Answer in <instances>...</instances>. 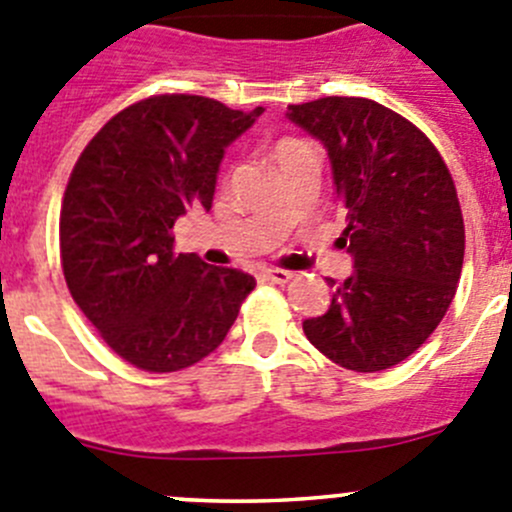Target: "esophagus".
<instances>
[{"instance_id":"34e87169","label":"esophagus","mask_w":512,"mask_h":512,"mask_svg":"<svg viewBox=\"0 0 512 512\" xmlns=\"http://www.w3.org/2000/svg\"><path fill=\"white\" fill-rule=\"evenodd\" d=\"M261 279L271 281V284H289V281L294 279V274H291V271H284V269H266V271H261Z\"/></svg>"}]
</instances>
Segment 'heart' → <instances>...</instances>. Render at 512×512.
<instances>
[{
  "label": "heart",
  "mask_w": 512,
  "mask_h": 512,
  "mask_svg": "<svg viewBox=\"0 0 512 512\" xmlns=\"http://www.w3.org/2000/svg\"><path fill=\"white\" fill-rule=\"evenodd\" d=\"M291 145H296V140H281L279 145H276V150H274V155H281L284 153V150H289Z\"/></svg>",
  "instance_id": "b5f03b06"
}]
</instances>
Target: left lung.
Here are the masks:
<instances>
[{"instance_id": "left-lung-1", "label": "left lung", "mask_w": 512, "mask_h": 512, "mask_svg": "<svg viewBox=\"0 0 512 512\" xmlns=\"http://www.w3.org/2000/svg\"><path fill=\"white\" fill-rule=\"evenodd\" d=\"M286 118L329 155L354 261L342 284L326 279L332 304L304 334L339 367L382 372L425 344L455 296L465 226L452 175L425 133L367 97L289 105Z\"/></svg>"}]
</instances>
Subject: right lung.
<instances>
[{
  "label": "right lung",
  "mask_w": 512,
  "mask_h": 512,
  "mask_svg": "<svg viewBox=\"0 0 512 512\" xmlns=\"http://www.w3.org/2000/svg\"><path fill=\"white\" fill-rule=\"evenodd\" d=\"M261 113L155 95L115 115L75 163L60 213L67 289L133 367L201 362L256 286L251 274L175 253L173 226L188 208H211L223 153Z\"/></svg>",
  "instance_id": "right-lung-1"
}]
</instances>
